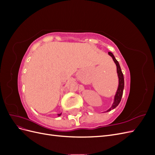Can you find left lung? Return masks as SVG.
Segmentation results:
<instances>
[{"label":"left lung","mask_w":155,"mask_h":155,"mask_svg":"<svg viewBox=\"0 0 155 155\" xmlns=\"http://www.w3.org/2000/svg\"><path fill=\"white\" fill-rule=\"evenodd\" d=\"M109 55H110L111 56L112 59H113L114 63H116V67H117V73H118V78H119V85H118V90H117V92L116 93V95L114 96V100L113 104H112V107L109 110H107V112H109V111L111 110L112 109H114V108H116L119 105L120 102L121 100V97H122V95H123V91H124V74H123L122 72H121V70L120 66L119 64V63L118 61L116 59L113 54L109 51Z\"/></svg>","instance_id":"8db88e82"}]
</instances>
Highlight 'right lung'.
<instances>
[{
	"mask_svg": "<svg viewBox=\"0 0 155 155\" xmlns=\"http://www.w3.org/2000/svg\"><path fill=\"white\" fill-rule=\"evenodd\" d=\"M61 114H58V116H61Z\"/></svg>",
	"mask_w": 155,
	"mask_h": 155,
	"instance_id": "obj_1",
	"label": "right lung"
}]
</instances>
